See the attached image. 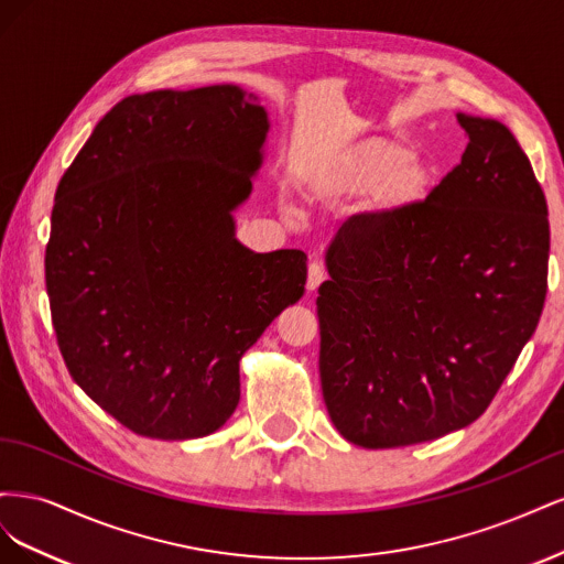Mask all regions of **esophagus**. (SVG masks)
<instances>
[{
    "mask_svg": "<svg viewBox=\"0 0 564 564\" xmlns=\"http://www.w3.org/2000/svg\"><path fill=\"white\" fill-rule=\"evenodd\" d=\"M324 282V265L317 263V261H311L308 265V282H305V286H308V292H315V289Z\"/></svg>",
    "mask_w": 564,
    "mask_h": 564,
    "instance_id": "1",
    "label": "esophagus"
}]
</instances>
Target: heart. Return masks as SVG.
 I'll return each mask as SVG.
<instances>
[{
	"label": "heart",
	"mask_w": 564,
	"mask_h": 564,
	"mask_svg": "<svg viewBox=\"0 0 564 564\" xmlns=\"http://www.w3.org/2000/svg\"><path fill=\"white\" fill-rule=\"evenodd\" d=\"M435 166L404 139L377 135L329 162L319 164L305 181L315 199L360 197L373 193L381 216L400 214L429 197Z\"/></svg>",
	"instance_id": "heart-1"
}]
</instances>
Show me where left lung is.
I'll return each instance as SVG.
<instances>
[{
    "label": "left lung",
    "instance_id": "left-lung-1",
    "mask_svg": "<svg viewBox=\"0 0 564 564\" xmlns=\"http://www.w3.org/2000/svg\"><path fill=\"white\" fill-rule=\"evenodd\" d=\"M460 164L416 207L340 230L317 296L319 379L365 449L460 431L532 338L549 280V207L516 135L456 112Z\"/></svg>",
    "mask_w": 564,
    "mask_h": 564
}]
</instances>
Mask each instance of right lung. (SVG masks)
I'll list each match as a JSON object with an SVG mask.
<instances>
[{"instance_id":"add662e5","label":"right lung","mask_w":564,"mask_h":564,"mask_svg":"<svg viewBox=\"0 0 564 564\" xmlns=\"http://www.w3.org/2000/svg\"><path fill=\"white\" fill-rule=\"evenodd\" d=\"M270 119L237 84L127 96L63 174L46 294L75 383L129 431L216 433L240 360L303 296L305 253L235 237Z\"/></svg>"}]
</instances>
